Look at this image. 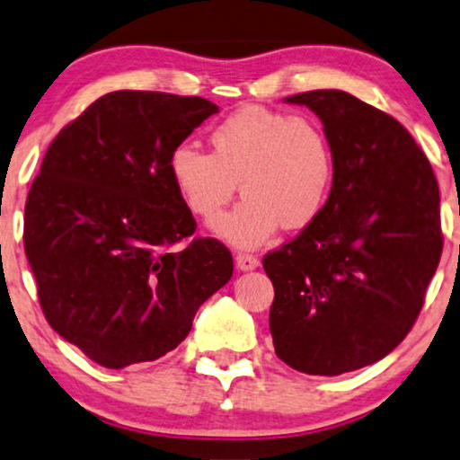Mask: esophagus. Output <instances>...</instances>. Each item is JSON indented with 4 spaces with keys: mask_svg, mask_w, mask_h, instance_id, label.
<instances>
[{
    "mask_svg": "<svg viewBox=\"0 0 460 460\" xmlns=\"http://www.w3.org/2000/svg\"><path fill=\"white\" fill-rule=\"evenodd\" d=\"M234 261H236L238 270H255V268L260 266V260L255 258V255H249V253H238Z\"/></svg>",
    "mask_w": 460,
    "mask_h": 460,
    "instance_id": "esophagus-1",
    "label": "esophagus"
}]
</instances>
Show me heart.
<instances>
[{
	"instance_id": "b5f03b06",
	"label": "heart",
	"mask_w": 460,
	"mask_h": 460,
	"mask_svg": "<svg viewBox=\"0 0 460 460\" xmlns=\"http://www.w3.org/2000/svg\"><path fill=\"white\" fill-rule=\"evenodd\" d=\"M213 152L181 143L171 152L177 192L199 217H213L238 190L244 199L213 222V232L241 249L258 247L279 228H306L333 181V154L306 118L243 107L211 133Z\"/></svg>"
}]
</instances>
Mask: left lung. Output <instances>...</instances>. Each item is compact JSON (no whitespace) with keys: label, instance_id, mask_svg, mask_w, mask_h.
Masks as SVG:
<instances>
[{"label":"left lung","instance_id":"1","mask_svg":"<svg viewBox=\"0 0 460 460\" xmlns=\"http://www.w3.org/2000/svg\"><path fill=\"white\" fill-rule=\"evenodd\" d=\"M285 101L321 118L333 181L314 222L261 260L274 353L297 372L338 376L380 361L412 330L444 247L439 188L389 113L344 91Z\"/></svg>","mask_w":460,"mask_h":460}]
</instances>
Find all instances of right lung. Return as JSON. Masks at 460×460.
I'll use <instances>...</instances> for the list:
<instances>
[{
  "label": "right lung",
  "instance_id": "obj_1",
  "mask_svg": "<svg viewBox=\"0 0 460 460\" xmlns=\"http://www.w3.org/2000/svg\"><path fill=\"white\" fill-rule=\"evenodd\" d=\"M219 107L202 97L116 91L48 147L25 205V255L58 336L110 369L154 361L230 281L232 253L192 238L171 152Z\"/></svg>",
  "mask_w": 460,
  "mask_h": 460
}]
</instances>
